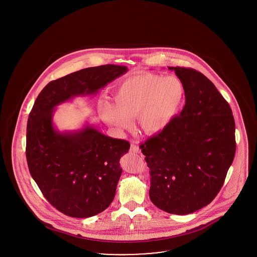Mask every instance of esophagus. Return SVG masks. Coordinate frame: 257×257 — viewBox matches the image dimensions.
<instances>
[{"mask_svg": "<svg viewBox=\"0 0 257 257\" xmlns=\"http://www.w3.org/2000/svg\"><path fill=\"white\" fill-rule=\"evenodd\" d=\"M130 150H131L132 152H135V153H141V149L139 148V147H137L135 144H132V145H131V148H130Z\"/></svg>", "mask_w": 257, "mask_h": 257, "instance_id": "esophagus-1", "label": "esophagus"}]
</instances>
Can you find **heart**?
<instances>
[{
  "label": "heart",
  "mask_w": 257,
  "mask_h": 257,
  "mask_svg": "<svg viewBox=\"0 0 257 257\" xmlns=\"http://www.w3.org/2000/svg\"><path fill=\"white\" fill-rule=\"evenodd\" d=\"M185 96L183 83L176 77L143 72L122 80L113 90V103L102 100L103 120L123 131L137 115L141 129L149 135L164 131L175 118Z\"/></svg>",
  "instance_id": "b5f03b06"
}]
</instances>
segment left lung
<instances>
[{
  "instance_id": "8db88e82",
  "label": "left lung",
  "mask_w": 257,
  "mask_h": 257,
  "mask_svg": "<svg viewBox=\"0 0 257 257\" xmlns=\"http://www.w3.org/2000/svg\"><path fill=\"white\" fill-rule=\"evenodd\" d=\"M183 83V110L159 134L141 145L150 170L149 197L157 207L188 215L220 192L232 164L235 121L228 103L204 75L169 67Z\"/></svg>"
}]
</instances>
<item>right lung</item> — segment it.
Returning <instances> with one entry per match:
<instances>
[{
    "mask_svg": "<svg viewBox=\"0 0 257 257\" xmlns=\"http://www.w3.org/2000/svg\"><path fill=\"white\" fill-rule=\"evenodd\" d=\"M128 71L107 64L89 67L50 82L38 94L27 124L26 157L43 196L61 213L88 218L110 206L130 144L86 124L77 131L54 126L55 109L78 96L94 95Z\"/></svg>",
    "mask_w": 257,
    "mask_h": 257,
    "instance_id": "obj_1",
    "label": "right lung"
}]
</instances>
